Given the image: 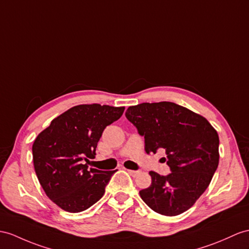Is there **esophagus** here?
<instances>
[{"mask_svg":"<svg viewBox=\"0 0 249 249\" xmlns=\"http://www.w3.org/2000/svg\"><path fill=\"white\" fill-rule=\"evenodd\" d=\"M126 171H128L132 177H136V175L138 174V171H135V170H130V169H126Z\"/></svg>","mask_w":249,"mask_h":249,"instance_id":"esophagus-1","label":"esophagus"}]
</instances>
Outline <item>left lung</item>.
I'll return each instance as SVG.
<instances>
[{
    "label": "left lung",
    "instance_id": "obj_1",
    "mask_svg": "<svg viewBox=\"0 0 249 249\" xmlns=\"http://www.w3.org/2000/svg\"><path fill=\"white\" fill-rule=\"evenodd\" d=\"M125 117L144 136L147 154L165 149L171 173L154 171L150 187L139 191L142 201L157 213L174 216L191 208L219 165V135L202 115L174 102L161 101L129 107Z\"/></svg>",
    "mask_w": 249,
    "mask_h": 249
}]
</instances>
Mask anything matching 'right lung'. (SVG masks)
Listing matches in <instances>:
<instances>
[{"mask_svg":"<svg viewBox=\"0 0 249 249\" xmlns=\"http://www.w3.org/2000/svg\"><path fill=\"white\" fill-rule=\"evenodd\" d=\"M124 107L80 105L59 115L33 144L36 174L48 198L61 209L81 212L105 195L114 171L90 168L107 125L118 120Z\"/></svg>","mask_w":249,"mask_h":249,"instance_id":"add662e5","label":"right lung"}]
</instances>
